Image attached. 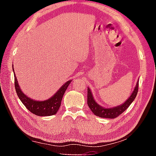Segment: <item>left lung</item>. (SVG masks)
Masks as SVG:
<instances>
[{"instance_id": "1", "label": "left lung", "mask_w": 156, "mask_h": 156, "mask_svg": "<svg viewBox=\"0 0 156 156\" xmlns=\"http://www.w3.org/2000/svg\"><path fill=\"white\" fill-rule=\"evenodd\" d=\"M138 84L139 80L137 82L136 85L133 92H132V94H131V96L129 97V98L124 103L119 105V106H115L112 108H105L98 104L95 101L90 89L87 87V104L89 109L94 113V115L100 118H115L118 117V115L122 114L127 109L129 105L133 102L134 99L136 98L137 94H138Z\"/></svg>"}]
</instances>
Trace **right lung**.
Listing matches in <instances>:
<instances>
[{
    "instance_id": "1",
    "label": "right lung",
    "mask_w": 156,
    "mask_h": 156,
    "mask_svg": "<svg viewBox=\"0 0 156 156\" xmlns=\"http://www.w3.org/2000/svg\"><path fill=\"white\" fill-rule=\"evenodd\" d=\"M13 70H14V67H13ZM14 74L16 91V94L20 101L30 112L39 116H49L56 114L61 105L63 95H64L66 89H67L69 84L72 82V80L66 82L58 90L56 93L50 98L43 100V101H39V100L37 101V100H33L31 98L28 97L27 95L23 93L18 83L14 72Z\"/></svg>"
}]
</instances>
